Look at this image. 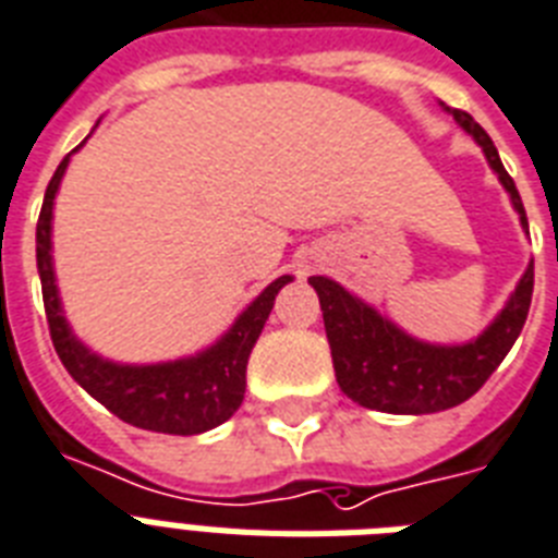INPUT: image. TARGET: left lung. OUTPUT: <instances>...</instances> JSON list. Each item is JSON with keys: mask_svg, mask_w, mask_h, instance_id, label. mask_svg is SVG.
<instances>
[{"mask_svg": "<svg viewBox=\"0 0 558 558\" xmlns=\"http://www.w3.org/2000/svg\"><path fill=\"white\" fill-rule=\"evenodd\" d=\"M440 109L449 111L458 126L481 146L489 169L496 172L505 193L510 195L521 227L527 230L519 190L507 175L487 132L466 111L449 109L444 102ZM307 282L319 296L333 372H337L342 395L377 412L432 414L470 400L487 383L489 374L501 365L512 342L519 340L524 319H527L530 300H533V262L521 274L515 291L510 293V300L498 311L496 319L478 337L452 342V345L417 340L403 331L395 319L380 314L377 307L360 300L356 293L345 291L328 276H311Z\"/></svg>", "mask_w": 558, "mask_h": 558, "instance_id": "8db88e82", "label": "left lung"}]
</instances>
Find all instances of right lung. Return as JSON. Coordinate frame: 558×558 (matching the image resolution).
Returning a JSON list of instances; mask_svg holds the SVG:
<instances>
[{
  "label": "right lung",
  "mask_w": 558,
  "mask_h": 558,
  "mask_svg": "<svg viewBox=\"0 0 558 558\" xmlns=\"http://www.w3.org/2000/svg\"><path fill=\"white\" fill-rule=\"evenodd\" d=\"M100 123V120H97ZM97 129V126H95ZM92 129V132H95ZM92 137V135H88ZM86 137V141H88ZM86 141L71 149L53 172L46 190V202L37 221V270L43 282L48 328L53 349L60 354L65 372L83 389L118 414L120 421L137 429L163 432V435H202L230 421L244 400L247 386V360L274 311L276 293L293 282V276H279L258 293L242 314L235 316L216 342L195 354L163 360V363H118L97 354L80 340L71 328L53 274V202L60 193L62 175L71 163V155L80 153Z\"/></svg>",
  "instance_id": "right-lung-1"
}]
</instances>
